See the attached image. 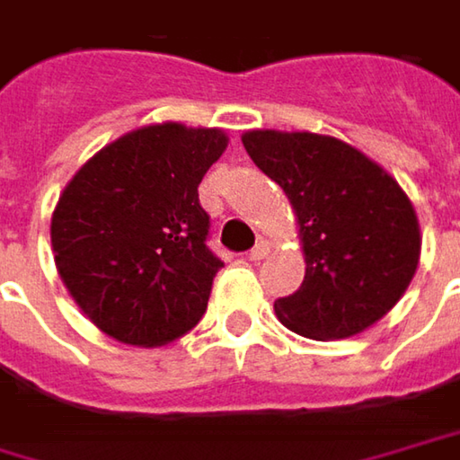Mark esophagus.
<instances>
[{"label": "esophagus", "instance_id": "obj_1", "mask_svg": "<svg viewBox=\"0 0 460 460\" xmlns=\"http://www.w3.org/2000/svg\"><path fill=\"white\" fill-rule=\"evenodd\" d=\"M268 252H270V244L268 242H257L255 247L250 250V260H262V257H268Z\"/></svg>", "mask_w": 460, "mask_h": 460}]
</instances>
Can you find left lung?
Listing matches in <instances>:
<instances>
[{"instance_id":"obj_1","label":"left lung","mask_w":460,"mask_h":460,"mask_svg":"<svg viewBox=\"0 0 460 460\" xmlns=\"http://www.w3.org/2000/svg\"><path fill=\"white\" fill-rule=\"evenodd\" d=\"M242 143L286 192L307 262L302 286L276 302L279 320L299 336L331 341L385 317L421 252L417 213L398 181L328 135L250 129Z\"/></svg>"}]
</instances>
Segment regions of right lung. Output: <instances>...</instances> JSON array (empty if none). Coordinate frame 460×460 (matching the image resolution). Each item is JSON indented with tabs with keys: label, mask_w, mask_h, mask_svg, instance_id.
I'll list each match as a JSON object with an SVG mask.
<instances>
[{
	"label": "right lung",
	"mask_w": 460,
	"mask_h": 460,
	"mask_svg": "<svg viewBox=\"0 0 460 460\" xmlns=\"http://www.w3.org/2000/svg\"><path fill=\"white\" fill-rule=\"evenodd\" d=\"M226 146L216 127L150 124L69 179L51 216L54 262L106 336L153 349L200 323L224 262L205 244L198 187Z\"/></svg>",
	"instance_id": "right-lung-1"
}]
</instances>
